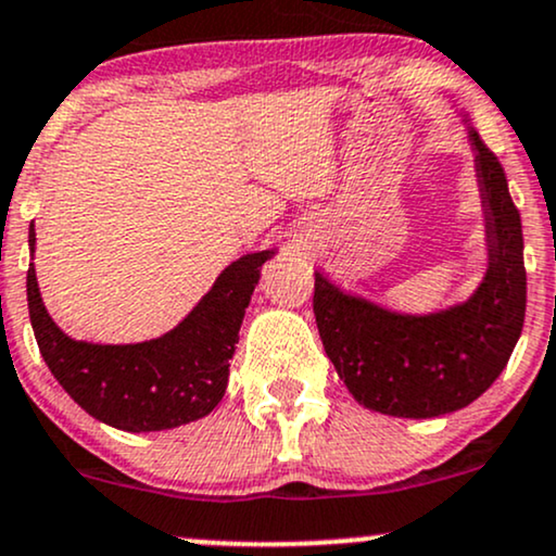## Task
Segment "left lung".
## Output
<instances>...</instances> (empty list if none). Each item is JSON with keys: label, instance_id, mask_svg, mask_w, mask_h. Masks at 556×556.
<instances>
[{"label": "left lung", "instance_id": "left-lung-1", "mask_svg": "<svg viewBox=\"0 0 556 556\" xmlns=\"http://www.w3.org/2000/svg\"><path fill=\"white\" fill-rule=\"evenodd\" d=\"M486 218L489 267L468 302L397 315L315 273L317 330L338 377L362 406L401 419L466 408L510 362L526 319L523 226L497 155L468 129Z\"/></svg>", "mask_w": 556, "mask_h": 556}]
</instances>
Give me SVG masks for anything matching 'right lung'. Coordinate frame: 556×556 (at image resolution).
I'll use <instances>...</instances> for the list:
<instances>
[{"label": "right lung", "mask_w": 556, "mask_h": 556, "mask_svg": "<svg viewBox=\"0 0 556 556\" xmlns=\"http://www.w3.org/2000/svg\"><path fill=\"white\" fill-rule=\"evenodd\" d=\"M36 247V228H28ZM270 250L239 257L213 289L166 336L146 343L101 345L72 341L49 317L28 267V312L46 367L77 406L124 432H161L202 419L218 406L228 384L233 349L260 267Z\"/></svg>", "instance_id": "add662e5"}]
</instances>
